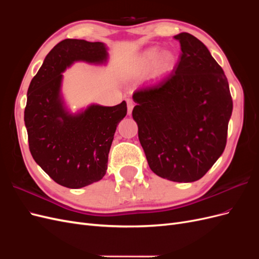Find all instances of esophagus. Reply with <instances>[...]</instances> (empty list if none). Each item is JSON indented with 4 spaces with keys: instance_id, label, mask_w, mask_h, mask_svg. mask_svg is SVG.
<instances>
[{
    "instance_id": "obj_1",
    "label": "esophagus",
    "mask_w": 259,
    "mask_h": 259,
    "mask_svg": "<svg viewBox=\"0 0 259 259\" xmlns=\"http://www.w3.org/2000/svg\"><path fill=\"white\" fill-rule=\"evenodd\" d=\"M133 108H134V103L131 99L127 100V113L131 115L132 111H133Z\"/></svg>"
}]
</instances>
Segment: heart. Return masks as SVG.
<instances>
[{"label":"heart","instance_id":"obj_1","mask_svg":"<svg viewBox=\"0 0 259 259\" xmlns=\"http://www.w3.org/2000/svg\"><path fill=\"white\" fill-rule=\"evenodd\" d=\"M175 65V56L169 51L159 53L156 48L145 51L137 59L136 67L140 72H145L152 66L151 77L154 81H161L167 76Z\"/></svg>","mask_w":259,"mask_h":259}]
</instances>
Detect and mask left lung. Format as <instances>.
Listing matches in <instances>:
<instances>
[{"instance_id":"8db88e82","label":"left lung","mask_w":259,"mask_h":259,"mask_svg":"<svg viewBox=\"0 0 259 259\" xmlns=\"http://www.w3.org/2000/svg\"><path fill=\"white\" fill-rule=\"evenodd\" d=\"M182 55L165 80L133 94V119L149 166L177 183L199 180L225 150L232 113L229 84L206 46L174 36Z\"/></svg>"}]
</instances>
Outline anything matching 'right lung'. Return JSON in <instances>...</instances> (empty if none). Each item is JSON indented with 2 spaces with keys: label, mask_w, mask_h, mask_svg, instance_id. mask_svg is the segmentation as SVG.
<instances>
[{
  "label": "right lung",
  "mask_w": 259,
  "mask_h": 259,
  "mask_svg": "<svg viewBox=\"0 0 259 259\" xmlns=\"http://www.w3.org/2000/svg\"><path fill=\"white\" fill-rule=\"evenodd\" d=\"M107 51L103 42L66 38L48 54L28 89L25 125L30 152L54 182L71 189L106 175L114 133L127 107L125 101L113 107L92 104L71 113L62 98V72L76 61L104 65Z\"/></svg>",
  "instance_id": "right-lung-1"
}]
</instances>
